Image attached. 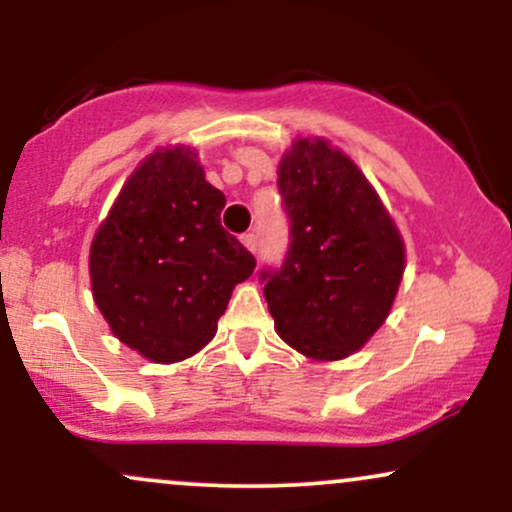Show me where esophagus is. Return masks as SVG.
<instances>
[{"label":"esophagus","mask_w":512,"mask_h":512,"mask_svg":"<svg viewBox=\"0 0 512 512\" xmlns=\"http://www.w3.org/2000/svg\"><path fill=\"white\" fill-rule=\"evenodd\" d=\"M240 243H243L250 252L257 250V236H255V233H245V236H240Z\"/></svg>","instance_id":"34e87169"}]
</instances>
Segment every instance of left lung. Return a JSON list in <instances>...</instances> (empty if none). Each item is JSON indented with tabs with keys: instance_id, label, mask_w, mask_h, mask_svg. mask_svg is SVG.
<instances>
[{
	"instance_id": "8db88e82",
	"label": "left lung",
	"mask_w": 512,
	"mask_h": 512,
	"mask_svg": "<svg viewBox=\"0 0 512 512\" xmlns=\"http://www.w3.org/2000/svg\"><path fill=\"white\" fill-rule=\"evenodd\" d=\"M291 245L262 272L276 334L313 361H342L383 327L404 274V240L361 168L322 137L281 156Z\"/></svg>"
}]
</instances>
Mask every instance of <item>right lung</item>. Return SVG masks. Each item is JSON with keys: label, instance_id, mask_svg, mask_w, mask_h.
Segmentation results:
<instances>
[{"label": "right lung", "instance_id": "add662e5", "mask_svg": "<svg viewBox=\"0 0 512 512\" xmlns=\"http://www.w3.org/2000/svg\"><path fill=\"white\" fill-rule=\"evenodd\" d=\"M223 207L192 146H161L134 168L93 236V301L115 337L149 361L202 351L255 269L221 226Z\"/></svg>", "mask_w": 512, "mask_h": 512}]
</instances>
